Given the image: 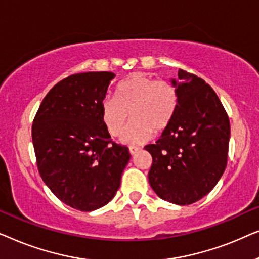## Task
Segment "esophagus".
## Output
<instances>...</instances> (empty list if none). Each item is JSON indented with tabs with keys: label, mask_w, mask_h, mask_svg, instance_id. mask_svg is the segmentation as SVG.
<instances>
[{
	"label": "esophagus",
	"mask_w": 259,
	"mask_h": 259,
	"mask_svg": "<svg viewBox=\"0 0 259 259\" xmlns=\"http://www.w3.org/2000/svg\"><path fill=\"white\" fill-rule=\"evenodd\" d=\"M140 151V148H138V147H130V153L132 154V155H134L137 153V152H139Z\"/></svg>",
	"instance_id": "esophagus-1"
}]
</instances>
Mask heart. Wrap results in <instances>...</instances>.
<instances>
[{"instance_id": "1", "label": "heart", "mask_w": 259, "mask_h": 259, "mask_svg": "<svg viewBox=\"0 0 259 259\" xmlns=\"http://www.w3.org/2000/svg\"><path fill=\"white\" fill-rule=\"evenodd\" d=\"M179 106V92L169 80H157L146 73L137 72L120 81L115 97L101 101V120L109 136L122 133L127 120L132 122L126 130L122 141L143 144L167 128Z\"/></svg>"}]
</instances>
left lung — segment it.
Masks as SVG:
<instances>
[{"instance_id":"left-lung-1","label":"left lung","mask_w":259,"mask_h":259,"mask_svg":"<svg viewBox=\"0 0 259 259\" xmlns=\"http://www.w3.org/2000/svg\"><path fill=\"white\" fill-rule=\"evenodd\" d=\"M179 106L155 144L148 182L161 199L190 205L206 196L228 164L230 120L224 106L203 79L179 69Z\"/></svg>"}]
</instances>
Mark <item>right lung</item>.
<instances>
[{
    "mask_svg": "<svg viewBox=\"0 0 259 259\" xmlns=\"http://www.w3.org/2000/svg\"><path fill=\"white\" fill-rule=\"evenodd\" d=\"M111 72L69 75L42 100L31 126L42 180L62 203L90 212L115 196L128 147L112 141L101 120Z\"/></svg>",
    "mask_w": 259,
    "mask_h": 259,
    "instance_id": "add662e5",
    "label": "right lung"
}]
</instances>
